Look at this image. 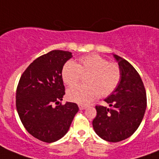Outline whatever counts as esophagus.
I'll return each mask as SVG.
<instances>
[{
    "instance_id": "34e87169",
    "label": "esophagus",
    "mask_w": 159,
    "mask_h": 159,
    "mask_svg": "<svg viewBox=\"0 0 159 159\" xmlns=\"http://www.w3.org/2000/svg\"><path fill=\"white\" fill-rule=\"evenodd\" d=\"M87 106L86 105H79V109L80 110H85V109H87Z\"/></svg>"
}]
</instances>
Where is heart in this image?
Here are the masks:
<instances>
[{
	"mask_svg": "<svg viewBox=\"0 0 159 159\" xmlns=\"http://www.w3.org/2000/svg\"><path fill=\"white\" fill-rule=\"evenodd\" d=\"M82 74L87 75V85H77L70 87L67 97L70 102L80 105L88 104L102 96L114 92L120 80V70L116 63L108 62L102 56L89 54L79 59V63L67 61L62 70V77L67 86L75 85Z\"/></svg>",
	"mask_w": 159,
	"mask_h": 159,
	"instance_id": "1",
	"label": "heart"
}]
</instances>
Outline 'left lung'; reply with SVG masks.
I'll use <instances>...</instances> for the list:
<instances>
[{
    "label": "left lung",
    "mask_w": 159,
    "mask_h": 159,
    "mask_svg": "<svg viewBox=\"0 0 159 159\" xmlns=\"http://www.w3.org/2000/svg\"><path fill=\"white\" fill-rule=\"evenodd\" d=\"M120 70V80L113 92L105 99L109 104L96 106L97 116L92 121L95 132L104 140L120 142L130 137L142 122L147 97L143 81L132 65L113 54Z\"/></svg>",
    "instance_id": "8db88e82"
}]
</instances>
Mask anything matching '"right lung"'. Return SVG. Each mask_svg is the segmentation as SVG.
<instances>
[{"label":"right lung","instance_id":"obj_1","mask_svg":"<svg viewBox=\"0 0 159 159\" xmlns=\"http://www.w3.org/2000/svg\"><path fill=\"white\" fill-rule=\"evenodd\" d=\"M72 57L62 50L39 57L24 72L16 90V109L23 125L46 143L62 138L79 110L76 103H60L65 95L62 67Z\"/></svg>","mask_w":159,"mask_h":159}]
</instances>
